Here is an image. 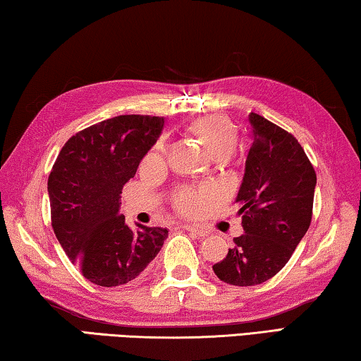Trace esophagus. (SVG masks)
I'll return each mask as SVG.
<instances>
[{"instance_id": "esophagus-1", "label": "esophagus", "mask_w": 361, "mask_h": 361, "mask_svg": "<svg viewBox=\"0 0 361 361\" xmlns=\"http://www.w3.org/2000/svg\"><path fill=\"white\" fill-rule=\"evenodd\" d=\"M183 229L191 232L195 237H207L210 234V231L207 228H202V226H197V224H185L183 226Z\"/></svg>"}]
</instances>
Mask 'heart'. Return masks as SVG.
Masks as SVG:
<instances>
[{
    "instance_id": "1",
    "label": "heart",
    "mask_w": 361,
    "mask_h": 361,
    "mask_svg": "<svg viewBox=\"0 0 361 361\" xmlns=\"http://www.w3.org/2000/svg\"><path fill=\"white\" fill-rule=\"evenodd\" d=\"M188 132L200 140L207 152L215 161L216 159H224L226 161L235 151L237 140H239V133H237L234 122L219 114L199 118L192 124L188 126ZM164 154H166V142L161 138L152 146L148 157H146V162H161ZM215 189L209 186L183 188L175 195V205L185 215H199L212 204V200L215 199Z\"/></svg>"
}]
</instances>
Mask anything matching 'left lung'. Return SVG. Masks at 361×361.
Instances as JSON below:
<instances>
[{
    "instance_id": "obj_1",
    "label": "left lung",
    "mask_w": 361,
    "mask_h": 361,
    "mask_svg": "<svg viewBox=\"0 0 361 361\" xmlns=\"http://www.w3.org/2000/svg\"><path fill=\"white\" fill-rule=\"evenodd\" d=\"M253 142L235 202L243 234L213 264L229 285L252 286L272 279L307 232L317 175L298 140L256 113L248 114Z\"/></svg>"
}]
</instances>
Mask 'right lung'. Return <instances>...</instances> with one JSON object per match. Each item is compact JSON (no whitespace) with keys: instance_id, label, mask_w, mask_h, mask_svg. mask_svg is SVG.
I'll use <instances>...</instances> for the list:
<instances>
[{"instance_id":"right-lung-1","label":"right lung","mask_w":361,"mask_h":361,"mask_svg":"<svg viewBox=\"0 0 361 361\" xmlns=\"http://www.w3.org/2000/svg\"><path fill=\"white\" fill-rule=\"evenodd\" d=\"M164 118L124 114L78 132L47 180L52 228L82 276L100 286L137 279L161 252L169 231L121 215V192L162 133Z\"/></svg>"}]
</instances>
